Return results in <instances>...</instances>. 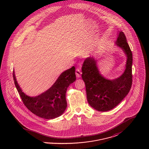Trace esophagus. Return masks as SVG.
<instances>
[{"label": "esophagus", "instance_id": "obj_1", "mask_svg": "<svg viewBox=\"0 0 149 149\" xmlns=\"http://www.w3.org/2000/svg\"><path fill=\"white\" fill-rule=\"evenodd\" d=\"M75 74H76V75L77 77V78H80L81 77V72L80 71V69L79 68H77L76 69V70H75Z\"/></svg>", "mask_w": 149, "mask_h": 149}]
</instances>
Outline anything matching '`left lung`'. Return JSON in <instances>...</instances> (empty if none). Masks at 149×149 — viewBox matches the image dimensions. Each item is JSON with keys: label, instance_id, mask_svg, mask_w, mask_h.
I'll list each match as a JSON object with an SVG mask.
<instances>
[{"label": "left lung", "instance_id": "obj_1", "mask_svg": "<svg viewBox=\"0 0 149 149\" xmlns=\"http://www.w3.org/2000/svg\"><path fill=\"white\" fill-rule=\"evenodd\" d=\"M127 57L126 69L119 78L112 80L99 73L97 61L93 57H87L82 66L81 77L86 87L87 100L91 106L100 112L112 109L130 92L132 83V54L124 33L120 32L116 41Z\"/></svg>", "mask_w": 149, "mask_h": 149}]
</instances>
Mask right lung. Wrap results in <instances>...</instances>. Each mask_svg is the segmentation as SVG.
<instances>
[{"instance_id":"add662e5","label":"right lung","mask_w":149,"mask_h":149,"mask_svg":"<svg viewBox=\"0 0 149 149\" xmlns=\"http://www.w3.org/2000/svg\"><path fill=\"white\" fill-rule=\"evenodd\" d=\"M75 68L64 71L55 83L45 92L35 97H31L22 92L13 71L14 84L22 100L28 109L36 116L47 120L54 119L62 115L67 103L66 92L69 85L76 80Z\"/></svg>"}]
</instances>
